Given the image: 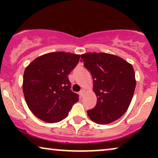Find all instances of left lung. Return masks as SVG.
<instances>
[{"label":"left lung","mask_w":158,"mask_h":158,"mask_svg":"<svg viewBox=\"0 0 158 158\" xmlns=\"http://www.w3.org/2000/svg\"><path fill=\"white\" fill-rule=\"evenodd\" d=\"M80 56L65 52L45 54L32 61L24 70L23 92L28 108L36 117L49 123L68 117L79 96L70 90L68 74Z\"/></svg>","instance_id":"8db88e82"}]
</instances>
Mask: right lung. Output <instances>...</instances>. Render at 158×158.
<instances>
[{"mask_svg": "<svg viewBox=\"0 0 158 158\" xmlns=\"http://www.w3.org/2000/svg\"><path fill=\"white\" fill-rule=\"evenodd\" d=\"M93 78L96 106L87 111L97 124H108L128 110L135 93V70L131 64L112 54L88 52L81 56Z\"/></svg>", "mask_w": 158, "mask_h": 158, "instance_id": "obj_1", "label": "right lung"}]
</instances>
